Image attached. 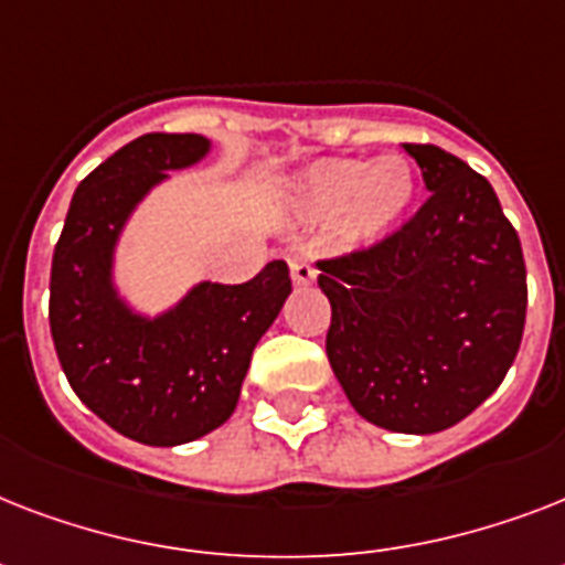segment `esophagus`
I'll return each mask as SVG.
<instances>
[{"mask_svg":"<svg viewBox=\"0 0 565 565\" xmlns=\"http://www.w3.org/2000/svg\"><path fill=\"white\" fill-rule=\"evenodd\" d=\"M290 275L292 284H299V287H310V284L317 281V269H313V264L305 255L290 257Z\"/></svg>","mask_w":565,"mask_h":565,"instance_id":"34e87169","label":"esophagus"}]
</instances>
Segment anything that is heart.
<instances>
[{
  "label": "heart",
  "instance_id": "1",
  "mask_svg": "<svg viewBox=\"0 0 565 565\" xmlns=\"http://www.w3.org/2000/svg\"><path fill=\"white\" fill-rule=\"evenodd\" d=\"M287 199L301 222H331L340 252H366L402 225L416 199V172L398 154L322 158L292 175Z\"/></svg>",
  "mask_w": 565,
  "mask_h": 565
}]
</instances>
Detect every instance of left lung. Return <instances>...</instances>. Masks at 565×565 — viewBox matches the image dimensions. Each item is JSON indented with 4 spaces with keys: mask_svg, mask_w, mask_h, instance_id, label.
Returning <instances> with one entry per match:
<instances>
[{
    "mask_svg": "<svg viewBox=\"0 0 565 565\" xmlns=\"http://www.w3.org/2000/svg\"><path fill=\"white\" fill-rule=\"evenodd\" d=\"M428 202L370 252L319 264L328 361L363 419L437 434L481 407L516 361L522 243L483 175L439 146L404 143Z\"/></svg>",
    "mask_w": 565,
    "mask_h": 565,
    "instance_id": "1",
    "label": "left lung"
}]
</instances>
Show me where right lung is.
I'll list each match as a JSON object with an SVG mask.
<instances>
[{
  "label": "right lung",
  "instance_id": "1",
  "mask_svg": "<svg viewBox=\"0 0 565 565\" xmlns=\"http://www.w3.org/2000/svg\"><path fill=\"white\" fill-rule=\"evenodd\" d=\"M202 135H143L78 184L52 257L49 326L75 395L143 446H184L231 419L257 340L292 292L284 260L246 284L195 281L146 313L117 284L128 222L172 172L211 154Z\"/></svg>",
  "mask_w": 565,
  "mask_h": 565
}]
</instances>
